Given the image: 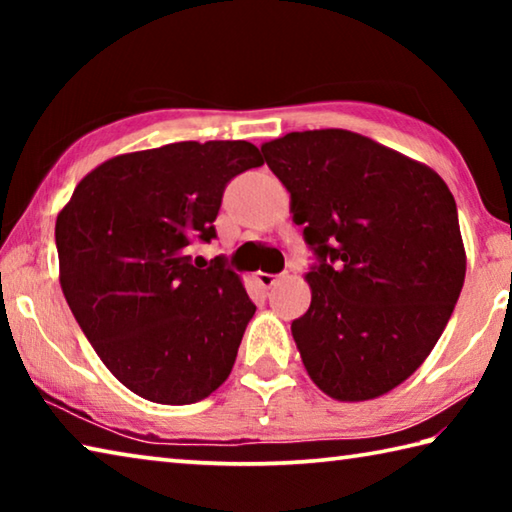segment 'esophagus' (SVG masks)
Returning <instances> with one entry per match:
<instances>
[{"mask_svg": "<svg viewBox=\"0 0 512 512\" xmlns=\"http://www.w3.org/2000/svg\"><path fill=\"white\" fill-rule=\"evenodd\" d=\"M255 280H257V284L262 289H271L273 284L277 282V275H273V273H257Z\"/></svg>", "mask_w": 512, "mask_h": 512, "instance_id": "34e87169", "label": "esophagus"}]
</instances>
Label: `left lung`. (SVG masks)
<instances>
[{"label": "left lung", "instance_id": "obj_1", "mask_svg": "<svg viewBox=\"0 0 512 512\" xmlns=\"http://www.w3.org/2000/svg\"><path fill=\"white\" fill-rule=\"evenodd\" d=\"M316 264L291 323L302 363L339 402L379 397L429 357L465 280L456 201L427 164L359 133H289L262 146Z\"/></svg>", "mask_w": 512, "mask_h": 512}]
</instances>
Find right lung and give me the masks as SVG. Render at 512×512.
<instances>
[{
  "label": "right lung",
  "mask_w": 512,
  "mask_h": 512,
  "mask_svg": "<svg viewBox=\"0 0 512 512\" xmlns=\"http://www.w3.org/2000/svg\"><path fill=\"white\" fill-rule=\"evenodd\" d=\"M255 144L176 142L117 155L76 185L56 219L60 287L94 352L128 391L194 404L235 366L255 314L216 237L225 185L262 167Z\"/></svg>",
  "instance_id": "1"
}]
</instances>
